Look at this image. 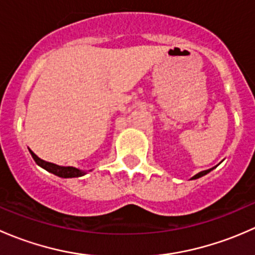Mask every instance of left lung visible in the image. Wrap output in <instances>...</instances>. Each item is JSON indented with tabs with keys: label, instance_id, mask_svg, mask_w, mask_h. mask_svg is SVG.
<instances>
[{
	"label": "left lung",
	"instance_id": "left-lung-1",
	"mask_svg": "<svg viewBox=\"0 0 255 255\" xmlns=\"http://www.w3.org/2000/svg\"><path fill=\"white\" fill-rule=\"evenodd\" d=\"M212 170V169H207V170H204V171H200L199 174H196V175H194L191 177V180H196V179H199V177H201V176H204V175H206V174H208L210 173V171Z\"/></svg>",
	"mask_w": 255,
	"mask_h": 255
}]
</instances>
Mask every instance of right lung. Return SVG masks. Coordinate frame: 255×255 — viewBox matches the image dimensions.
Listing matches in <instances>:
<instances>
[{
  "instance_id": "1",
  "label": "right lung",
  "mask_w": 255,
  "mask_h": 255,
  "mask_svg": "<svg viewBox=\"0 0 255 255\" xmlns=\"http://www.w3.org/2000/svg\"><path fill=\"white\" fill-rule=\"evenodd\" d=\"M29 153L30 155H32V158L34 159L35 163H37L40 168L45 169V170L49 171V173L54 174V175L59 177H65V179H68V177L84 176L85 174H87V171L80 170V169L74 168V166H61V165H56V164L54 163H49V161L43 160V159H40L39 156L35 155L30 149H29Z\"/></svg>"
}]
</instances>
